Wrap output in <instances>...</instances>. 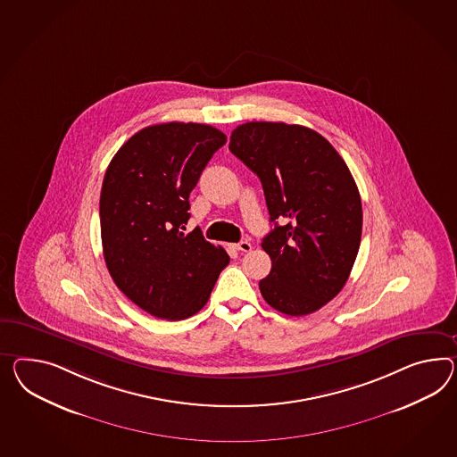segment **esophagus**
Listing matches in <instances>:
<instances>
[{
  "label": "esophagus",
  "mask_w": 457,
  "mask_h": 457,
  "mask_svg": "<svg viewBox=\"0 0 457 457\" xmlns=\"http://www.w3.org/2000/svg\"><path fill=\"white\" fill-rule=\"evenodd\" d=\"M234 246L238 252H250V250H252V244H250L248 240H242V242L235 244Z\"/></svg>",
  "instance_id": "1"
}]
</instances>
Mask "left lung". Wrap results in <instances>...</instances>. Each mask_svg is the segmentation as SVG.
<instances>
[{
	"label": "left lung",
	"instance_id": "8db88e82",
	"mask_svg": "<svg viewBox=\"0 0 457 457\" xmlns=\"http://www.w3.org/2000/svg\"><path fill=\"white\" fill-rule=\"evenodd\" d=\"M228 149L257 174L275 223L262 242L271 258L262 296L285 315L313 313L341 292L360 250L363 209L348 165L323 136L285 122L242 124Z\"/></svg>",
	"mask_w": 457,
	"mask_h": 457
}]
</instances>
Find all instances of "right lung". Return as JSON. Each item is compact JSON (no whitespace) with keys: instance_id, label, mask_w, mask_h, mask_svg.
Wrapping results in <instances>:
<instances>
[{"instance_id":"add662e5","label":"right lung","mask_w":457,"mask_h":457,"mask_svg":"<svg viewBox=\"0 0 457 457\" xmlns=\"http://www.w3.org/2000/svg\"><path fill=\"white\" fill-rule=\"evenodd\" d=\"M222 130L195 122L136 132L112 157L99 200L105 267L119 290L144 312L186 320L209 302L230 257L200 230L184 234L188 195Z\"/></svg>"}]
</instances>
